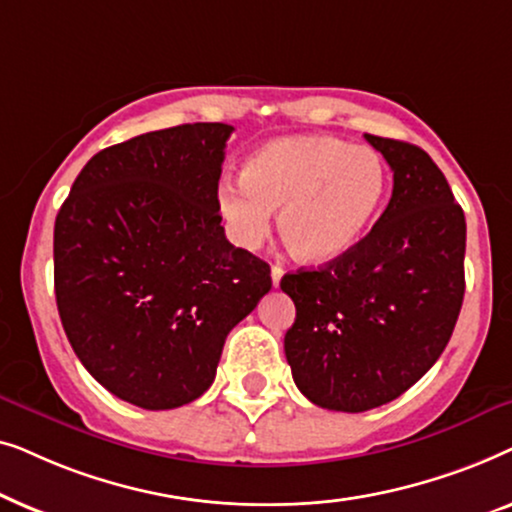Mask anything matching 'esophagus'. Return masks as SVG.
Instances as JSON below:
<instances>
[{
    "label": "esophagus",
    "instance_id": "esophagus-1",
    "mask_svg": "<svg viewBox=\"0 0 512 512\" xmlns=\"http://www.w3.org/2000/svg\"><path fill=\"white\" fill-rule=\"evenodd\" d=\"M270 275H272V284L275 286H279V282H282V275H284V270H282V265H272V270H270Z\"/></svg>",
    "mask_w": 512,
    "mask_h": 512
}]
</instances>
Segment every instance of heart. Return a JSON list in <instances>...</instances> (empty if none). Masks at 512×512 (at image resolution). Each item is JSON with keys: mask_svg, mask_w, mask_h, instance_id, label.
Masks as SVG:
<instances>
[{"mask_svg": "<svg viewBox=\"0 0 512 512\" xmlns=\"http://www.w3.org/2000/svg\"><path fill=\"white\" fill-rule=\"evenodd\" d=\"M389 172L368 146L335 137H284L247 158L242 181L219 188V212L240 247L254 249L270 233L279 209V235L305 263H331L368 233L387 198Z\"/></svg>", "mask_w": 512, "mask_h": 512, "instance_id": "1", "label": "heart"}]
</instances>
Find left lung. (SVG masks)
<instances>
[{
  "label": "left lung",
  "instance_id": "1",
  "mask_svg": "<svg viewBox=\"0 0 512 512\" xmlns=\"http://www.w3.org/2000/svg\"><path fill=\"white\" fill-rule=\"evenodd\" d=\"M394 172L373 230L324 268L289 272L284 335L293 382L314 405L366 412L408 391L443 354L464 303L466 219L429 153L366 135Z\"/></svg>",
  "mask_w": 512,
  "mask_h": 512
}]
</instances>
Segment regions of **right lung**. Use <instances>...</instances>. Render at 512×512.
<instances>
[{
  "label": "right lung",
  "instance_id": "1",
  "mask_svg": "<svg viewBox=\"0 0 512 512\" xmlns=\"http://www.w3.org/2000/svg\"><path fill=\"white\" fill-rule=\"evenodd\" d=\"M233 125L186 123L95 153L55 216L69 345L111 394L172 410L212 387L223 342L270 291L226 240L219 177Z\"/></svg>",
  "mask_w": 512,
  "mask_h": 512
}]
</instances>
